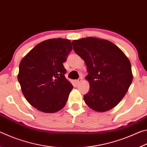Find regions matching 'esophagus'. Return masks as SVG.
<instances>
[{
  "label": "esophagus",
  "instance_id": "obj_1",
  "mask_svg": "<svg viewBox=\"0 0 147 147\" xmlns=\"http://www.w3.org/2000/svg\"><path fill=\"white\" fill-rule=\"evenodd\" d=\"M82 81V78H78V80H76V84H80Z\"/></svg>",
  "mask_w": 147,
  "mask_h": 147
}]
</instances>
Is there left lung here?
<instances>
[{
	"label": "left lung",
	"instance_id": "8db88e82",
	"mask_svg": "<svg viewBox=\"0 0 147 147\" xmlns=\"http://www.w3.org/2000/svg\"><path fill=\"white\" fill-rule=\"evenodd\" d=\"M75 53L84 59L90 89L84 96L89 108L105 112L120 102L133 80L129 59L106 39L88 37L73 41Z\"/></svg>",
	"mask_w": 147,
	"mask_h": 147
}]
</instances>
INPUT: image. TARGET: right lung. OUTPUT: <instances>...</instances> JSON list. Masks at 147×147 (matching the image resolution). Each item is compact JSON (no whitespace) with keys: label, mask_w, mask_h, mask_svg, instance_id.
<instances>
[{"label":"right lung","mask_w":147,"mask_h":147,"mask_svg":"<svg viewBox=\"0 0 147 147\" xmlns=\"http://www.w3.org/2000/svg\"><path fill=\"white\" fill-rule=\"evenodd\" d=\"M73 49L70 40L47 39L22 59L17 75L26 100L44 113H55L65 106L73 88L65 77L63 63Z\"/></svg>","instance_id":"add662e5"}]
</instances>
